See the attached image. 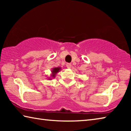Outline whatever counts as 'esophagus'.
<instances>
[{"label": "esophagus", "mask_w": 131, "mask_h": 131, "mask_svg": "<svg viewBox=\"0 0 131 131\" xmlns=\"http://www.w3.org/2000/svg\"><path fill=\"white\" fill-rule=\"evenodd\" d=\"M66 68H68V69H69V68H71V64L69 63H66Z\"/></svg>", "instance_id": "obj_1"}]
</instances>
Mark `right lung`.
<instances>
[{"label":"right lung","instance_id":"obj_1","mask_svg":"<svg viewBox=\"0 0 131 131\" xmlns=\"http://www.w3.org/2000/svg\"><path fill=\"white\" fill-rule=\"evenodd\" d=\"M61 70V67H57V68H53L51 69V78H48V80H51L54 79L55 77L56 74L60 72Z\"/></svg>","mask_w":131,"mask_h":131}]
</instances>
